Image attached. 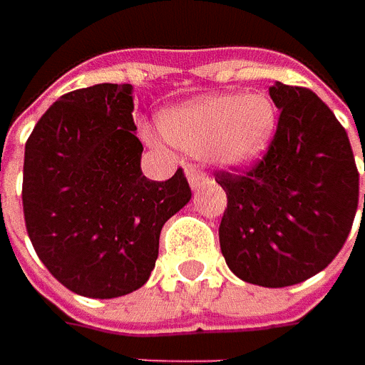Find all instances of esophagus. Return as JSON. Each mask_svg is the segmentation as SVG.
I'll list each match as a JSON object with an SVG mask.
<instances>
[{
	"mask_svg": "<svg viewBox=\"0 0 365 365\" xmlns=\"http://www.w3.org/2000/svg\"><path fill=\"white\" fill-rule=\"evenodd\" d=\"M187 178H189L190 187H192V189H199L205 180H207V175H205V173H201L197 166H189V168H187Z\"/></svg>",
	"mask_w": 365,
	"mask_h": 365,
	"instance_id": "34e87169",
	"label": "esophagus"
}]
</instances>
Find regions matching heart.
<instances>
[{
  "label": "heart",
  "instance_id": "heart-1",
  "mask_svg": "<svg viewBox=\"0 0 365 365\" xmlns=\"http://www.w3.org/2000/svg\"><path fill=\"white\" fill-rule=\"evenodd\" d=\"M272 103L262 95H207L160 115L166 142L217 164L244 166L256 160L274 132Z\"/></svg>",
  "mask_w": 365,
  "mask_h": 365
}]
</instances>
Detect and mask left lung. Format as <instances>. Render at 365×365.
<instances>
[{"label": "left lung", "instance_id": "left-lung-1", "mask_svg": "<svg viewBox=\"0 0 365 365\" xmlns=\"http://www.w3.org/2000/svg\"><path fill=\"white\" fill-rule=\"evenodd\" d=\"M270 97L280 118L268 152L247 170L215 175L227 195L219 244L237 278L282 288L339 254L358 211L359 173L347 132L315 93L274 83Z\"/></svg>", "mask_w": 365, "mask_h": 365}]
</instances>
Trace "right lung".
<instances>
[{"mask_svg": "<svg viewBox=\"0 0 365 365\" xmlns=\"http://www.w3.org/2000/svg\"><path fill=\"white\" fill-rule=\"evenodd\" d=\"M132 85L101 83L63 95L26 142L21 203L30 242L48 272L89 299L146 284L162 225L190 199L182 168L142 175Z\"/></svg>", "mask_w": 365, "mask_h": 365, "instance_id": "1", "label": "right lung"}]
</instances>
